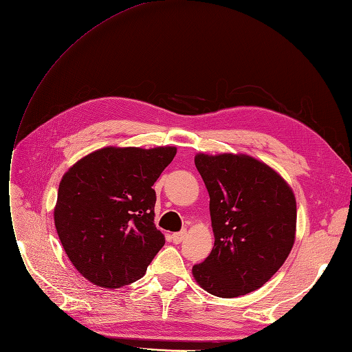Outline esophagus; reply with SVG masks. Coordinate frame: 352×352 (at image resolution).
I'll return each instance as SVG.
<instances>
[{
    "instance_id": "obj_1",
    "label": "esophagus",
    "mask_w": 352,
    "mask_h": 352,
    "mask_svg": "<svg viewBox=\"0 0 352 352\" xmlns=\"http://www.w3.org/2000/svg\"><path fill=\"white\" fill-rule=\"evenodd\" d=\"M186 234H187V231H186V230H184V231H179V232H175V234H173V243H175V244H179L181 241L184 240Z\"/></svg>"
}]
</instances>
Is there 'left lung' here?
Wrapping results in <instances>:
<instances>
[{"mask_svg":"<svg viewBox=\"0 0 352 352\" xmlns=\"http://www.w3.org/2000/svg\"><path fill=\"white\" fill-rule=\"evenodd\" d=\"M209 191L214 245L192 276L212 296L234 298L274 276L296 238L297 205L274 169L245 155H196Z\"/></svg>","mask_w":352,"mask_h":352,"instance_id":"1","label":"left lung"}]
</instances>
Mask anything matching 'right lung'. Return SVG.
I'll use <instances>...</instances> for the list:
<instances>
[{"instance_id":"right-lung-1","label":"right lung","mask_w":352,"mask_h":352,"mask_svg":"<svg viewBox=\"0 0 352 352\" xmlns=\"http://www.w3.org/2000/svg\"><path fill=\"white\" fill-rule=\"evenodd\" d=\"M175 153L173 146L104 147L64 174L55 228L73 266L95 285L112 289L140 279L165 244L153 223L152 186Z\"/></svg>"}]
</instances>
